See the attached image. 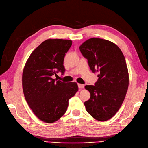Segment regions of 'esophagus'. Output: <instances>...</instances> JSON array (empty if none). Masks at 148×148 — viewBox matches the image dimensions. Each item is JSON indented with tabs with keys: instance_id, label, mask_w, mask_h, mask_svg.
Wrapping results in <instances>:
<instances>
[{
	"instance_id": "obj_1",
	"label": "esophagus",
	"mask_w": 148,
	"mask_h": 148,
	"mask_svg": "<svg viewBox=\"0 0 148 148\" xmlns=\"http://www.w3.org/2000/svg\"><path fill=\"white\" fill-rule=\"evenodd\" d=\"M78 86H79V88L80 89H83L84 87V84H78Z\"/></svg>"
}]
</instances>
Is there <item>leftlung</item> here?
Instances as JSON below:
<instances>
[{
	"label": "left lung",
	"instance_id": "left-lung-1",
	"mask_svg": "<svg viewBox=\"0 0 148 148\" xmlns=\"http://www.w3.org/2000/svg\"><path fill=\"white\" fill-rule=\"evenodd\" d=\"M79 49L91 70L99 73L94 86H85L91 95L84 102L86 110L97 121H108L117 113L129 86L125 57L115 43L102 38H90Z\"/></svg>",
	"mask_w": 148,
	"mask_h": 148
}]
</instances>
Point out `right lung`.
<instances>
[{"instance_id":"add662e5","label":"right lung","mask_w":148,"mask_h":148,"mask_svg":"<svg viewBox=\"0 0 148 148\" xmlns=\"http://www.w3.org/2000/svg\"><path fill=\"white\" fill-rule=\"evenodd\" d=\"M71 40L49 38L35 48L22 72V90L27 104L40 121L56 122L64 115L69 100L79 90L76 82L55 80L52 76L65 71L64 58Z\"/></svg>"}]
</instances>
